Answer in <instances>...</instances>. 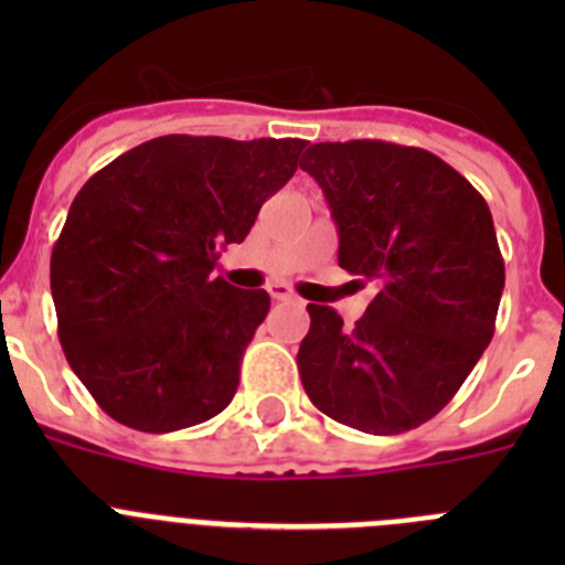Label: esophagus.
Listing matches in <instances>:
<instances>
[{"label": "esophagus", "mask_w": 565, "mask_h": 565, "mask_svg": "<svg viewBox=\"0 0 565 565\" xmlns=\"http://www.w3.org/2000/svg\"><path fill=\"white\" fill-rule=\"evenodd\" d=\"M268 294H271V297L277 299V302H286V299H291V297H294L291 288H288L286 282H274V286L268 288Z\"/></svg>", "instance_id": "34e87169"}]
</instances>
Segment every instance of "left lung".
<instances>
[{"label": "left lung", "instance_id": "left-lung-1", "mask_svg": "<svg viewBox=\"0 0 565 565\" xmlns=\"http://www.w3.org/2000/svg\"><path fill=\"white\" fill-rule=\"evenodd\" d=\"M299 169L326 192L339 266L376 282L353 328L308 306L302 387L353 430H413L450 404L495 333L503 257L487 201L438 154L391 141L313 143Z\"/></svg>", "mask_w": 565, "mask_h": 565}]
</instances>
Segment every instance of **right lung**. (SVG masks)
<instances>
[{
  "instance_id": "1",
  "label": "right lung",
  "mask_w": 565,
  "mask_h": 565,
  "mask_svg": "<svg viewBox=\"0 0 565 565\" xmlns=\"http://www.w3.org/2000/svg\"><path fill=\"white\" fill-rule=\"evenodd\" d=\"M308 141L163 135L96 172L50 257L58 342L98 407L141 433L209 422L271 299L212 279Z\"/></svg>"
}]
</instances>
